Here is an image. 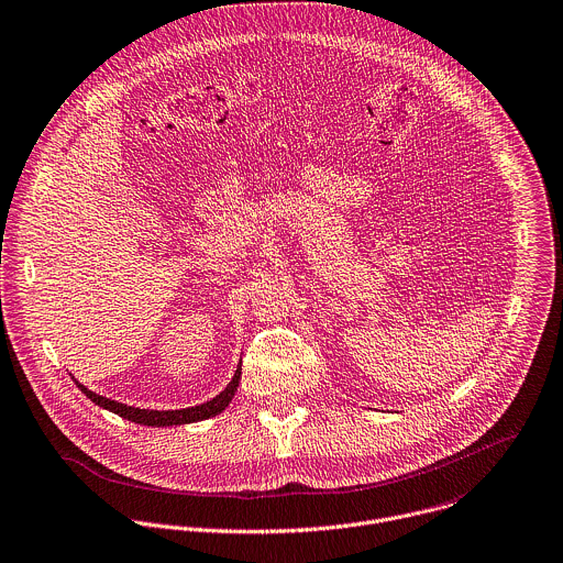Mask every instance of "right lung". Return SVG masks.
Here are the masks:
<instances>
[{
  "instance_id": "add662e5",
  "label": "right lung",
  "mask_w": 563,
  "mask_h": 563,
  "mask_svg": "<svg viewBox=\"0 0 563 563\" xmlns=\"http://www.w3.org/2000/svg\"><path fill=\"white\" fill-rule=\"evenodd\" d=\"M240 374H242V367L238 365L233 379L229 382V386L216 395L213 399L200 404V406H191V408H181V410H146V408H133V406H126V404H120V401H113V399H107V397H100L96 393H91L89 388H85L82 384H78V388L98 406L120 415L122 419H129V421H135V423H144V426H181V423H191V421H200V419H209L218 412H222L227 408V404L231 401L233 393L238 390V384H240Z\"/></svg>"
}]
</instances>
